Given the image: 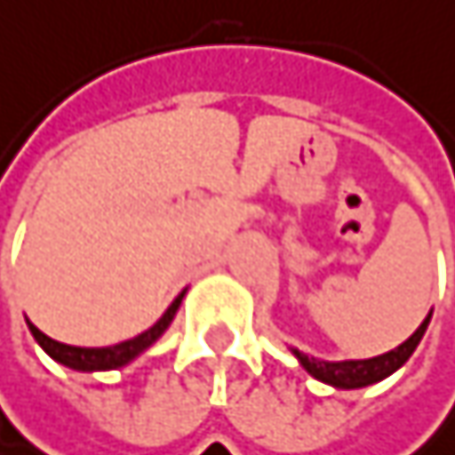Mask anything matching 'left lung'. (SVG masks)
<instances>
[{
  "label": "left lung",
  "instance_id": "8db88e82",
  "mask_svg": "<svg viewBox=\"0 0 455 455\" xmlns=\"http://www.w3.org/2000/svg\"><path fill=\"white\" fill-rule=\"evenodd\" d=\"M429 321H432V313L424 318V323H420L399 347H394V350H388V353H380V355H375V359L321 362V359H315V355H307V353H302V350H297V347H291V353H294L297 359H299V364H302L315 380H321V383H329V386H334V388H364V386H372V383H378V380L394 375V372L410 359L412 350H415L418 342H420V337H424Z\"/></svg>",
  "mask_w": 455,
  "mask_h": 455
}]
</instances>
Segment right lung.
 <instances>
[{"label": "right lung", "mask_w": 455, "mask_h": 455, "mask_svg": "<svg viewBox=\"0 0 455 455\" xmlns=\"http://www.w3.org/2000/svg\"><path fill=\"white\" fill-rule=\"evenodd\" d=\"M186 297V291L183 294L175 297V302L167 307V313L161 315L148 331L126 339V342H118V345H110V347H77V345H67V342H59V339H51L48 334H43L35 323H28V331L31 337H35L40 342V347L51 355L53 362L69 367V370H77V372H105V370H118V367H126L129 362H134L137 355H142L161 334H164L180 307Z\"/></svg>", "instance_id": "1"}]
</instances>
